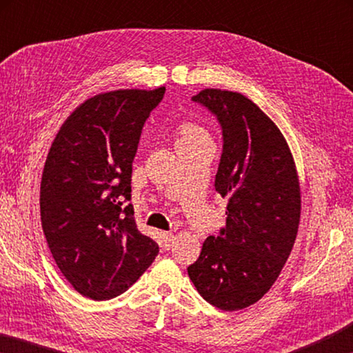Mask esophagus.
Returning a JSON list of instances; mask_svg holds the SVG:
<instances>
[{
	"instance_id": "34e87169",
	"label": "esophagus",
	"mask_w": 353,
	"mask_h": 353,
	"mask_svg": "<svg viewBox=\"0 0 353 353\" xmlns=\"http://www.w3.org/2000/svg\"><path fill=\"white\" fill-rule=\"evenodd\" d=\"M172 243H174V235L171 232H162V236H160V248L163 250H168Z\"/></svg>"
}]
</instances>
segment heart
<instances>
[{
  "instance_id": "b5f03b06",
  "label": "heart",
  "mask_w": 353,
  "mask_h": 353,
  "mask_svg": "<svg viewBox=\"0 0 353 353\" xmlns=\"http://www.w3.org/2000/svg\"><path fill=\"white\" fill-rule=\"evenodd\" d=\"M205 140H208L205 130L199 128L198 124L187 123L179 129L177 145H183V143H198V141H205Z\"/></svg>"
}]
</instances>
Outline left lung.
Wrapping results in <instances>:
<instances>
[{"label": "left lung", "instance_id": "8db88e82", "mask_svg": "<svg viewBox=\"0 0 353 353\" xmlns=\"http://www.w3.org/2000/svg\"><path fill=\"white\" fill-rule=\"evenodd\" d=\"M191 101L223 132L214 190L229 199L225 225L208 236L188 276L213 307L252 305L276 282L294 244L301 190L288 145L260 107L241 93L205 88Z\"/></svg>", "mask_w": 353, "mask_h": 353}]
</instances>
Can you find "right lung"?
Masks as SVG:
<instances>
[{
  "instance_id": "obj_1",
  "label": "right lung",
  "mask_w": 353,
  "mask_h": 353,
  "mask_svg": "<svg viewBox=\"0 0 353 353\" xmlns=\"http://www.w3.org/2000/svg\"><path fill=\"white\" fill-rule=\"evenodd\" d=\"M165 87L87 99L52 141L40 185L48 246L73 288L93 301L126 291L159 254L137 229L130 204L141 129Z\"/></svg>"
}]
</instances>
